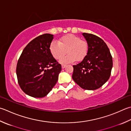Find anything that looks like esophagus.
I'll return each mask as SVG.
<instances>
[{
	"instance_id": "1",
	"label": "esophagus",
	"mask_w": 131,
	"mask_h": 131,
	"mask_svg": "<svg viewBox=\"0 0 131 131\" xmlns=\"http://www.w3.org/2000/svg\"><path fill=\"white\" fill-rule=\"evenodd\" d=\"M66 65H62V69H64L66 67Z\"/></svg>"
}]
</instances>
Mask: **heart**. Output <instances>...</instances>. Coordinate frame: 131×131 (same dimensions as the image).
Returning a JSON list of instances; mask_svg holds the SVG:
<instances>
[{"instance_id": "b5f03b06", "label": "heart", "mask_w": 131, "mask_h": 131, "mask_svg": "<svg viewBox=\"0 0 131 131\" xmlns=\"http://www.w3.org/2000/svg\"><path fill=\"white\" fill-rule=\"evenodd\" d=\"M67 51L68 54L62 58ZM50 51L53 57L56 60L60 59L61 63L66 64L81 61L87 56L88 44L86 41L73 35H67L61 37L58 42L54 41L51 43Z\"/></svg>"}]
</instances>
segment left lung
Returning a JSON list of instances; mask_svg holds the SVG:
<instances>
[{"label":"left lung","instance_id":"1","mask_svg":"<svg viewBox=\"0 0 131 131\" xmlns=\"http://www.w3.org/2000/svg\"><path fill=\"white\" fill-rule=\"evenodd\" d=\"M88 44L87 56L73 66L72 78L84 90H94L108 80L112 68V58L104 41L90 33H82Z\"/></svg>","mask_w":131,"mask_h":131}]
</instances>
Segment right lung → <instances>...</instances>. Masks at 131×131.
Masks as SVG:
<instances>
[{
	"label": "right lung",
	"instance_id": "1",
	"mask_svg": "<svg viewBox=\"0 0 131 131\" xmlns=\"http://www.w3.org/2000/svg\"><path fill=\"white\" fill-rule=\"evenodd\" d=\"M53 35L43 34L34 38L24 49L18 60V83L24 93L43 98L57 83L61 65L50 53Z\"/></svg>",
	"mask_w": 131,
	"mask_h": 131
}]
</instances>
